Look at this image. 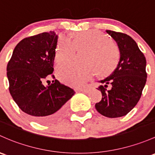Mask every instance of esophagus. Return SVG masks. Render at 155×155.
Masks as SVG:
<instances>
[{
    "instance_id": "1",
    "label": "esophagus",
    "mask_w": 155,
    "mask_h": 155,
    "mask_svg": "<svg viewBox=\"0 0 155 155\" xmlns=\"http://www.w3.org/2000/svg\"><path fill=\"white\" fill-rule=\"evenodd\" d=\"M79 91L83 93H88L90 91V88L89 87H82V88L79 89Z\"/></svg>"
}]
</instances>
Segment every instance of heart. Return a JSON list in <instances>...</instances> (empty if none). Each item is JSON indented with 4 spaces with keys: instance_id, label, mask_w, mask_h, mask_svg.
Returning <instances> with one entry per match:
<instances>
[{
    "instance_id": "heart-1",
    "label": "heart",
    "mask_w": 155,
    "mask_h": 155,
    "mask_svg": "<svg viewBox=\"0 0 155 155\" xmlns=\"http://www.w3.org/2000/svg\"><path fill=\"white\" fill-rule=\"evenodd\" d=\"M76 50L86 51V64H69L57 70L58 77L65 84L78 87L92 78L95 69L97 74L105 76L116 68L120 60V51L110 38L98 30L79 32L72 40L64 35L58 38L54 60L57 65L71 62Z\"/></svg>"
}]
</instances>
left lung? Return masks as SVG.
Segmentation results:
<instances>
[{
  "label": "left lung",
  "instance_id": "left-lung-1",
  "mask_svg": "<svg viewBox=\"0 0 155 155\" xmlns=\"http://www.w3.org/2000/svg\"><path fill=\"white\" fill-rule=\"evenodd\" d=\"M117 42L120 61L109 76L99 82L102 99L96 103L97 111L109 118L123 117L135 107L142 95L147 78L146 60L135 41L122 32L106 30ZM107 84L111 88L107 89Z\"/></svg>",
  "mask_w": 155,
  "mask_h": 155
}]
</instances>
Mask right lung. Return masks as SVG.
<instances>
[{"mask_svg": "<svg viewBox=\"0 0 155 155\" xmlns=\"http://www.w3.org/2000/svg\"><path fill=\"white\" fill-rule=\"evenodd\" d=\"M58 35L42 32L21 41L15 48L6 68L9 90L24 113L39 123H53L64 115L66 102L73 89L57 79L48 86L43 81L53 75Z\"/></svg>", "mask_w": 155, "mask_h": 155, "instance_id": "obj_1", "label": "right lung"}]
</instances>
